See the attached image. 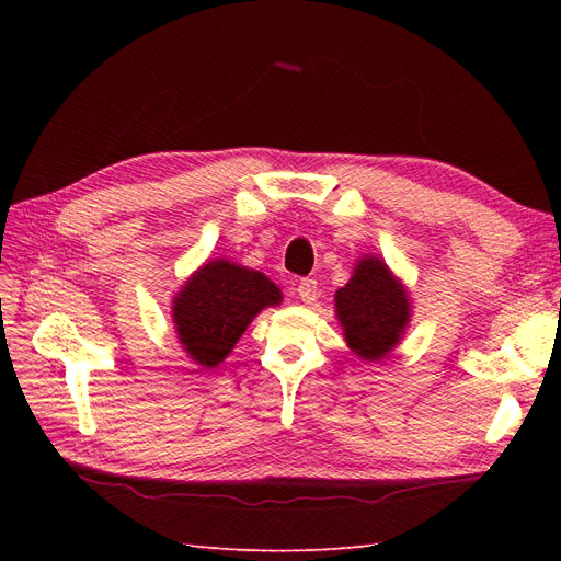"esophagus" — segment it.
<instances>
[{
  "label": "esophagus",
  "mask_w": 561,
  "mask_h": 561,
  "mask_svg": "<svg viewBox=\"0 0 561 561\" xmlns=\"http://www.w3.org/2000/svg\"><path fill=\"white\" fill-rule=\"evenodd\" d=\"M297 295L304 304H311L318 297V280L316 278H301L297 285Z\"/></svg>",
  "instance_id": "obj_1"
}]
</instances>
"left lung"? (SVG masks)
I'll list each match as a JSON object with an SVG mask.
<instances>
[{
    "label": "left lung",
    "instance_id": "obj_1",
    "mask_svg": "<svg viewBox=\"0 0 561 561\" xmlns=\"http://www.w3.org/2000/svg\"><path fill=\"white\" fill-rule=\"evenodd\" d=\"M334 299L346 342L365 360L386 358L410 322V301L402 285L377 257L360 260Z\"/></svg>",
    "mask_w": 561,
    "mask_h": 561
}]
</instances>
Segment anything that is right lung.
<instances>
[{
	"mask_svg": "<svg viewBox=\"0 0 561 561\" xmlns=\"http://www.w3.org/2000/svg\"><path fill=\"white\" fill-rule=\"evenodd\" d=\"M280 290L260 271L215 260L201 266L178 293L173 320L184 351L203 367L222 363L264 307Z\"/></svg>",
	"mask_w": 561,
	"mask_h": 561,
	"instance_id": "add662e5",
	"label": "right lung"
}]
</instances>
